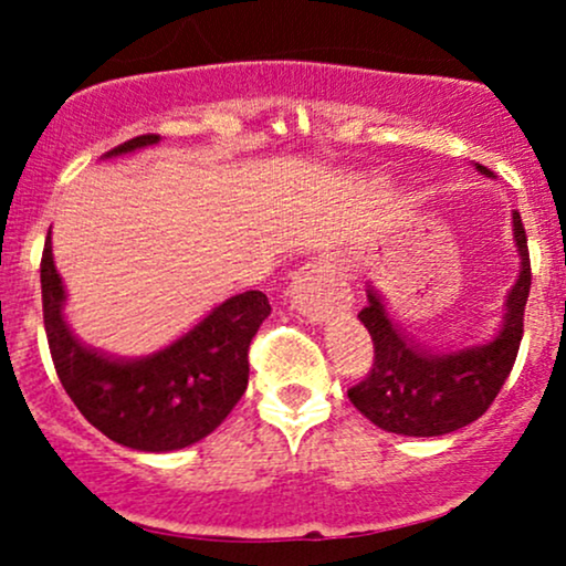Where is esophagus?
<instances>
[{
    "mask_svg": "<svg viewBox=\"0 0 566 566\" xmlns=\"http://www.w3.org/2000/svg\"><path fill=\"white\" fill-rule=\"evenodd\" d=\"M290 301L311 322H327L337 311L350 308V297L346 295L340 282V271L333 261L319 258V261L305 263L295 271L290 284Z\"/></svg>",
    "mask_w": 566,
    "mask_h": 566,
    "instance_id": "esophagus-1",
    "label": "esophagus"
}]
</instances>
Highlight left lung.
Segmentation results:
<instances>
[{
	"label": "left lung",
	"mask_w": 566,
	"mask_h": 566,
	"mask_svg": "<svg viewBox=\"0 0 566 566\" xmlns=\"http://www.w3.org/2000/svg\"><path fill=\"white\" fill-rule=\"evenodd\" d=\"M476 170L492 178L486 167L476 165ZM513 242L522 258V271L509 292L497 335L479 346L458 350L418 346L388 319L378 292L367 290V305L359 311V319L373 335L375 361L367 378L348 391L350 405L367 420L401 437H444L482 418L511 375L524 335L532 271L527 233L518 212H513Z\"/></svg>",
	"instance_id": "obj_1"
}]
</instances>
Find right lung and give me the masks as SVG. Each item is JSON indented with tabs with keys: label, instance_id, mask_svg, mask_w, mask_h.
I'll return each instance as SVG.
<instances>
[{
	"label": "right lung",
	"instance_id": "obj_1",
	"mask_svg": "<svg viewBox=\"0 0 566 566\" xmlns=\"http://www.w3.org/2000/svg\"><path fill=\"white\" fill-rule=\"evenodd\" d=\"M159 143L140 135L106 159ZM66 290L55 271L53 242L42 252V308L50 354L76 409L116 444L172 452L197 444L229 418L250 378L252 337L271 314L261 290L223 301L170 346L146 356H108L84 346L63 316Z\"/></svg>",
	"mask_w": 566,
	"mask_h": 566
}]
</instances>
